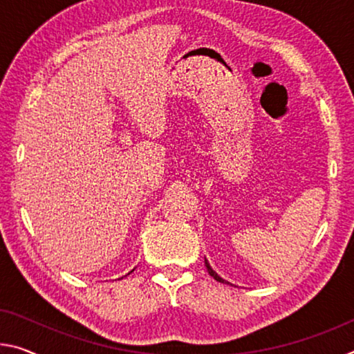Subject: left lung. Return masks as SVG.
<instances>
[{
	"label": "left lung",
	"mask_w": 354,
	"mask_h": 354,
	"mask_svg": "<svg viewBox=\"0 0 354 354\" xmlns=\"http://www.w3.org/2000/svg\"><path fill=\"white\" fill-rule=\"evenodd\" d=\"M205 266H206V269H207V272H209V276H211V277H214V279L217 280V282H221V283H228L227 280H223V279H222L221 276H218V274L214 271V269H212V268L209 266V263H207L206 258H205Z\"/></svg>",
	"instance_id": "obj_1"
}]
</instances>
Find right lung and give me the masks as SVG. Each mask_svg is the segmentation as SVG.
<instances>
[{
    "label": "right lung",
    "mask_w": 354,
    "mask_h": 354,
    "mask_svg": "<svg viewBox=\"0 0 354 354\" xmlns=\"http://www.w3.org/2000/svg\"><path fill=\"white\" fill-rule=\"evenodd\" d=\"M132 271H133V269H132ZM132 271H131V272H132ZM131 272H129V274H131Z\"/></svg>",
    "instance_id": "1"
}]
</instances>
